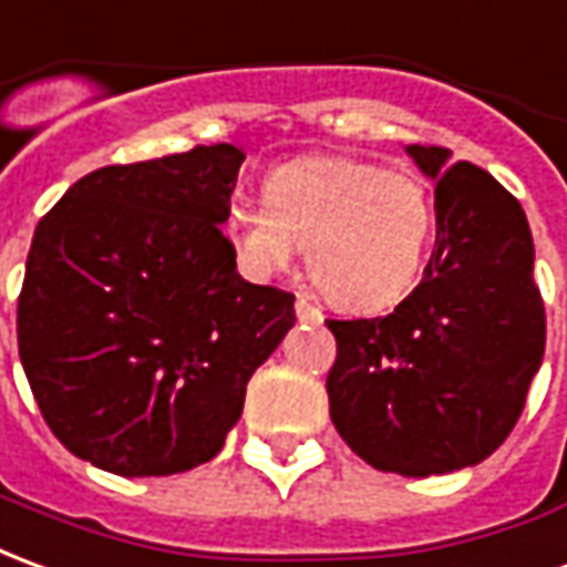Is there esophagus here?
I'll use <instances>...</instances> for the list:
<instances>
[{
	"label": "esophagus",
	"instance_id": "1",
	"mask_svg": "<svg viewBox=\"0 0 567 567\" xmlns=\"http://www.w3.org/2000/svg\"><path fill=\"white\" fill-rule=\"evenodd\" d=\"M296 317H299V320H311V323H320V320H323L320 308L311 302V296H299V299H296Z\"/></svg>",
	"mask_w": 567,
	"mask_h": 567
}]
</instances>
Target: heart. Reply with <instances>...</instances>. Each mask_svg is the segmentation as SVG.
<instances>
[{"instance_id":"obj_1","label":"heart","mask_w":567,"mask_h":567,"mask_svg":"<svg viewBox=\"0 0 567 567\" xmlns=\"http://www.w3.org/2000/svg\"><path fill=\"white\" fill-rule=\"evenodd\" d=\"M223 231L250 277L287 271L308 247V275L329 302L375 311L421 277L433 204L421 179L367 158L317 155L275 167L262 204H238Z\"/></svg>"}]
</instances>
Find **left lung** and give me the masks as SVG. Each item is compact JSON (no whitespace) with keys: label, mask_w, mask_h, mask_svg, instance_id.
<instances>
[{"label":"left lung","mask_w":567,"mask_h":567,"mask_svg":"<svg viewBox=\"0 0 567 567\" xmlns=\"http://www.w3.org/2000/svg\"><path fill=\"white\" fill-rule=\"evenodd\" d=\"M405 152L436 183V250L393 315L327 323L339 344L329 419L375 470L440 476L485 461L516 427L547 317L519 200L449 148Z\"/></svg>","instance_id":"1"}]
</instances>
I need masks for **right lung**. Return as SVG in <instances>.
Instances as JSON below:
<instances>
[{
    "label": "right lung",
    "instance_id": "add662e5",
    "mask_svg": "<svg viewBox=\"0 0 567 567\" xmlns=\"http://www.w3.org/2000/svg\"><path fill=\"white\" fill-rule=\"evenodd\" d=\"M244 152L195 146L82 176L35 226L23 372L72 455L118 476L216 457L296 296L247 284L223 235Z\"/></svg>",
    "mask_w": 567,
    "mask_h": 567
}]
</instances>
